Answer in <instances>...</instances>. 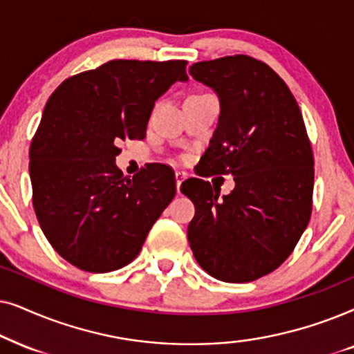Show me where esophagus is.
<instances>
[{
    "instance_id": "obj_1",
    "label": "esophagus",
    "mask_w": 354,
    "mask_h": 354,
    "mask_svg": "<svg viewBox=\"0 0 354 354\" xmlns=\"http://www.w3.org/2000/svg\"><path fill=\"white\" fill-rule=\"evenodd\" d=\"M174 178H176L178 194H181V185H183V181H185L186 178H187V174L185 171H176V173H174Z\"/></svg>"
}]
</instances>
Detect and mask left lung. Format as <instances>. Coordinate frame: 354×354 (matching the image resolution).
Instances as JSON below:
<instances>
[{
	"label": "left lung",
	"mask_w": 354,
	"mask_h": 354,
	"mask_svg": "<svg viewBox=\"0 0 354 354\" xmlns=\"http://www.w3.org/2000/svg\"><path fill=\"white\" fill-rule=\"evenodd\" d=\"M189 74L220 98L197 174H232L236 186L220 197L209 181L183 183L196 207L187 239L214 279L254 281L288 259L309 223L314 157L303 115L283 79L251 56L201 61Z\"/></svg>",
	"instance_id": "obj_1"
}]
</instances>
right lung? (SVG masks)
<instances>
[{"label":"right lung","mask_w":354,"mask_h":354,"mask_svg":"<svg viewBox=\"0 0 354 354\" xmlns=\"http://www.w3.org/2000/svg\"><path fill=\"white\" fill-rule=\"evenodd\" d=\"M187 61L113 59L66 79L46 102L30 145L32 202L61 257L86 272L128 266L176 194L173 169L152 163L133 180L118 142L144 139L155 102Z\"/></svg>","instance_id":"obj_1"}]
</instances>
